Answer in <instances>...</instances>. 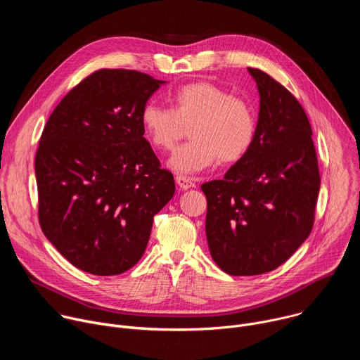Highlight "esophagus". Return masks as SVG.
I'll use <instances>...</instances> for the list:
<instances>
[{
  "label": "esophagus",
  "instance_id": "obj_1",
  "mask_svg": "<svg viewBox=\"0 0 360 360\" xmlns=\"http://www.w3.org/2000/svg\"><path fill=\"white\" fill-rule=\"evenodd\" d=\"M175 179H176V184L179 185V188H181V189H191V188H193V186H195L193 179H192V178H189V176L178 175Z\"/></svg>",
  "mask_w": 360,
  "mask_h": 360
}]
</instances>
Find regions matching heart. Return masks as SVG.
Listing matches in <instances>:
<instances>
[{"label": "heart", "mask_w": 360, "mask_h": 360, "mask_svg": "<svg viewBox=\"0 0 360 360\" xmlns=\"http://www.w3.org/2000/svg\"><path fill=\"white\" fill-rule=\"evenodd\" d=\"M172 110L148 104L141 112L143 136L152 148L172 150L188 128V143L175 150L168 165L179 174L203 171L214 164L232 165L253 146L258 121L250 102L208 81L179 86L171 96Z\"/></svg>", "instance_id": "1"}]
</instances>
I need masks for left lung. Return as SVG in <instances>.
<instances>
[{"label":"left lung","mask_w":360,"mask_h":360,"mask_svg":"<svg viewBox=\"0 0 360 360\" xmlns=\"http://www.w3.org/2000/svg\"><path fill=\"white\" fill-rule=\"evenodd\" d=\"M249 72L261 95L253 146L224 179L200 186L212 259L232 276L286 262L312 232L321 188L312 128L299 101L262 70Z\"/></svg>","instance_id":"8db88e82"}]
</instances>
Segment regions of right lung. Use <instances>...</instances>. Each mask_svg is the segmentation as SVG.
Here are the masks:
<instances>
[{
    "instance_id": "obj_1",
    "label": "right lung",
    "mask_w": 360,
    "mask_h": 360,
    "mask_svg": "<svg viewBox=\"0 0 360 360\" xmlns=\"http://www.w3.org/2000/svg\"><path fill=\"white\" fill-rule=\"evenodd\" d=\"M164 81L102 68L49 115L35 153L38 221L75 268L99 276L131 269L152 222L175 193L174 175L143 138L141 112Z\"/></svg>"
}]
</instances>
